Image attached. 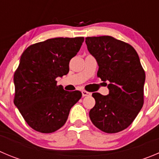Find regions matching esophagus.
Segmentation results:
<instances>
[{
	"instance_id": "34e87169",
	"label": "esophagus",
	"mask_w": 159,
	"mask_h": 159,
	"mask_svg": "<svg viewBox=\"0 0 159 159\" xmlns=\"http://www.w3.org/2000/svg\"><path fill=\"white\" fill-rule=\"evenodd\" d=\"M81 93H82V96H91V93H89V92L85 91V90H82V91H81Z\"/></svg>"
}]
</instances>
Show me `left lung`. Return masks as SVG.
<instances>
[{
	"mask_svg": "<svg viewBox=\"0 0 159 159\" xmlns=\"http://www.w3.org/2000/svg\"><path fill=\"white\" fill-rule=\"evenodd\" d=\"M87 48L99 66L97 76L109 94L93 93L96 104L89 111L95 126L107 133L122 131L132 124L143 104L145 72L136 50L113 37H88Z\"/></svg>",
	"mask_w": 159,
	"mask_h": 159,
	"instance_id": "8db88e82",
	"label": "left lung"
}]
</instances>
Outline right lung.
<instances>
[{"label":"right lung","mask_w":159,"mask_h":159,"mask_svg":"<svg viewBox=\"0 0 159 159\" xmlns=\"http://www.w3.org/2000/svg\"><path fill=\"white\" fill-rule=\"evenodd\" d=\"M83 41V37L52 38L29 46L22 54L14 75V103L36 131L50 133L61 128L81 99V92L66 91L56 79L67 75L70 60Z\"/></svg>","instance_id":"right-lung-1"}]
</instances>
